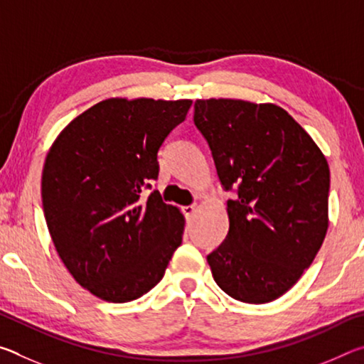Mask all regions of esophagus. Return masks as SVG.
<instances>
[{
    "label": "esophagus",
    "mask_w": 364,
    "mask_h": 364,
    "mask_svg": "<svg viewBox=\"0 0 364 364\" xmlns=\"http://www.w3.org/2000/svg\"><path fill=\"white\" fill-rule=\"evenodd\" d=\"M196 212V205H184L183 207V213L186 215V218H191Z\"/></svg>",
    "instance_id": "34e87169"
}]
</instances>
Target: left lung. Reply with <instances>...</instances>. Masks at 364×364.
Listing matches in <instances>:
<instances>
[{"label":"left lung","mask_w":364,"mask_h":364,"mask_svg":"<svg viewBox=\"0 0 364 364\" xmlns=\"http://www.w3.org/2000/svg\"><path fill=\"white\" fill-rule=\"evenodd\" d=\"M194 125L212 151L230 231L207 255L230 297L267 304L315 260L328 231L329 165L304 128L274 104L197 100Z\"/></svg>","instance_id":"8db88e82"}]
</instances>
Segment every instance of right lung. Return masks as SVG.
Masks as SVG:
<instances>
[{
  "mask_svg": "<svg viewBox=\"0 0 364 364\" xmlns=\"http://www.w3.org/2000/svg\"><path fill=\"white\" fill-rule=\"evenodd\" d=\"M193 101L97 102L49 149L41 176L46 225L80 286L125 304L149 292L183 241L184 218L151 183L157 152Z\"/></svg>",
  "mask_w": 364,
  "mask_h": 364,
  "instance_id": "obj_1",
  "label": "right lung"
}]
</instances>
